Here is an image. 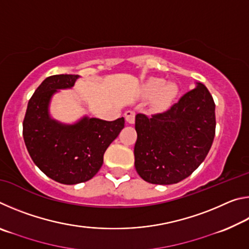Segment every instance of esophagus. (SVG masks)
I'll return each instance as SVG.
<instances>
[{"instance_id": "obj_1", "label": "esophagus", "mask_w": 249, "mask_h": 249, "mask_svg": "<svg viewBox=\"0 0 249 249\" xmlns=\"http://www.w3.org/2000/svg\"><path fill=\"white\" fill-rule=\"evenodd\" d=\"M135 115H136V113H135L134 111H126L125 112V119L129 124L135 123Z\"/></svg>"}]
</instances>
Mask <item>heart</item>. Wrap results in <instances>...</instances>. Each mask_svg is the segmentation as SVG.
Returning <instances> with one entry per match:
<instances>
[{
    "label": "heart",
    "mask_w": 249,
    "mask_h": 249,
    "mask_svg": "<svg viewBox=\"0 0 249 249\" xmlns=\"http://www.w3.org/2000/svg\"><path fill=\"white\" fill-rule=\"evenodd\" d=\"M146 90L151 95L159 93V103L167 105L174 100L178 93V88L176 84H166V81L161 78H151L146 84Z\"/></svg>",
    "instance_id": "b5f03b06"
}]
</instances>
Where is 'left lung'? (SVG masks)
<instances>
[{
    "label": "left lung",
    "instance_id": "obj_1",
    "mask_svg": "<svg viewBox=\"0 0 249 249\" xmlns=\"http://www.w3.org/2000/svg\"><path fill=\"white\" fill-rule=\"evenodd\" d=\"M215 125V103L200 82L167 111L137 114V174L154 184H174L188 178L209 154Z\"/></svg>",
    "mask_w": 249,
    "mask_h": 249
}]
</instances>
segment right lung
Listing matches in <instances>:
<instances>
[{"mask_svg":"<svg viewBox=\"0 0 249 249\" xmlns=\"http://www.w3.org/2000/svg\"><path fill=\"white\" fill-rule=\"evenodd\" d=\"M78 74L46 78L29 100L23 122V137L35 165L57 182L77 184L98 174L103 155L124 128V117L107 122L87 117L72 125L53 120L48 107L59 89L72 88Z\"/></svg>","mask_w":249,"mask_h":249,"instance_id":"obj_1","label":"right lung"}]
</instances>
